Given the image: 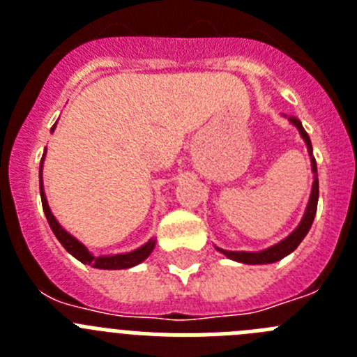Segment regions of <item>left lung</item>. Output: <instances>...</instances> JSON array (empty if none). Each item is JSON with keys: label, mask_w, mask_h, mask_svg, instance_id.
Masks as SVG:
<instances>
[{"label": "left lung", "mask_w": 357, "mask_h": 357, "mask_svg": "<svg viewBox=\"0 0 357 357\" xmlns=\"http://www.w3.org/2000/svg\"><path fill=\"white\" fill-rule=\"evenodd\" d=\"M288 121L291 123L293 127L298 130L301 137L304 139L305 146H307L309 159H311V172H313V185H311V195H309L307 207L304 211V216H302L301 223L296 225V229L293 230L291 234L286 236L282 241L275 243L272 247L264 248V250L259 252H232V250H223L220 247H214L218 252H222L223 255H227L229 259L238 261V263L245 264H270L277 263V261L284 259L286 255L291 254L298 245L302 243V239L305 238V234L309 232L311 225H313L314 214H317V206H318V172H317V160L313 157V146H311V139H309L307 132L304 130L302 123L295 118V116H289Z\"/></svg>", "instance_id": "1"}]
</instances>
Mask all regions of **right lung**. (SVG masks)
<instances>
[{"label":"right lung","mask_w":357,"mask_h":357,"mask_svg":"<svg viewBox=\"0 0 357 357\" xmlns=\"http://www.w3.org/2000/svg\"><path fill=\"white\" fill-rule=\"evenodd\" d=\"M56 123L52 127V132L55 130ZM44 157H46V151L43 153V159H40V168H39V189H40V200H43V209L46 214V220H48L50 227H52L53 234L56 236V239L62 243V247L73 255L77 257L80 263L91 264L93 268L98 270H127V268L137 266L139 263H143L148 255L151 254V250L155 248V239H148L144 245H141L139 248L135 250L125 252V254H112V255H94L87 250L84 243L78 241L75 236H71L61 223L56 222V218L53 216L52 209L48 206V200H46V193H44V184H43V164Z\"/></svg>","instance_id":"1"}]
</instances>
